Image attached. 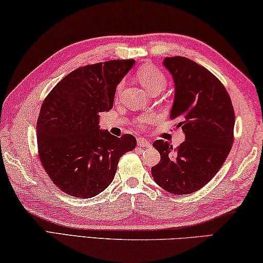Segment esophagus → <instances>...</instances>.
<instances>
[{"instance_id": "34e87169", "label": "esophagus", "mask_w": 263, "mask_h": 263, "mask_svg": "<svg viewBox=\"0 0 263 263\" xmlns=\"http://www.w3.org/2000/svg\"><path fill=\"white\" fill-rule=\"evenodd\" d=\"M138 141V146H140V147H151V142L148 141V140H146V139H144V138H139V139L137 140Z\"/></svg>"}]
</instances>
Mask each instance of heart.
<instances>
[{
    "label": "heart",
    "instance_id": "b5f03b06",
    "mask_svg": "<svg viewBox=\"0 0 263 263\" xmlns=\"http://www.w3.org/2000/svg\"><path fill=\"white\" fill-rule=\"evenodd\" d=\"M137 76L141 85L144 86L147 90H149L151 93L156 92V90H160L161 92V90L164 89L166 85V77L164 76V73L154 65L141 66V68L138 70ZM123 85H124L123 82H121L117 85V88H116L117 95L121 93ZM153 121H154V116L153 115H144L138 119V123H139L140 126H142L145 125V124H148Z\"/></svg>",
    "mask_w": 263,
    "mask_h": 263
}]
</instances>
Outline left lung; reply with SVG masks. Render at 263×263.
Wrapping results in <instances>:
<instances>
[{"instance_id":"left-lung-1","label":"left lung","mask_w":263,"mask_h":263,"mask_svg":"<svg viewBox=\"0 0 263 263\" xmlns=\"http://www.w3.org/2000/svg\"><path fill=\"white\" fill-rule=\"evenodd\" d=\"M174 78L170 119H176L185 141L173 148L156 140L161 160L152 168L155 183L174 194H190L209 183L231 151L235 110L226 87L202 65L186 57H165Z\"/></svg>"}]
</instances>
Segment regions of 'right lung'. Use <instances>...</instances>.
I'll return each mask as SVG.
<instances>
[{
	"label": "right lung",
	"mask_w": 263,
	"mask_h": 263,
	"mask_svg": "<svg viewBox=\"0 0 263 263\" xmlns=\"http://www.w3.org/2000/svg\"><path fill=\"white\" fill-rule=\"evenodd\" d=\"M135 60L85 65L61 80L42 103L36 122L41 164L57 187L93 198L115 177L118 161L137 146L132 135L100 130V114L112 108L116 87Z\"/></svg>",
	"instance_id": "add662e5"
}]
</instances>
